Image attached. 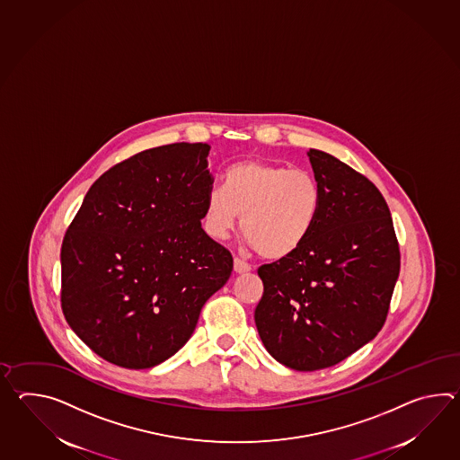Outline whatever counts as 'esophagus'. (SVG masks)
I'll use <instances>...</instances> for the list:
<instances>
[{
    "label": "esophagus",
    "mask_w": 460,
    "mask_h": 460,
    "mask_svg": "<svg viewBox=\"0 0 460 460\" xmlns=\"http://www.w3.org/2000/svg\"><path fill=\"white\" fill-rule=\"evenodd\" d=\"M249 270H251V266H249L245 261H243V259H237V257H235L234 272H237V274H245V272H249Z\"/></svg>",
    "instance_id": "esophagus-1"
}]
</instances>
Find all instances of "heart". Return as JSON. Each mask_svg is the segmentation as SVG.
I'll use <instances>...</instances> for the list:
<instances>
[{
  "mask_svg": "<svg viewBox=\"0 0 460 460\" xmlns=\"http://www.w3.org/2000/svg\"><path fill=\"white\" fill-rule=\"evenodd\" d=\"M322 193L305 170L247 160L226 170L225 188L205 198L206 233L225 241L241 219L249 244L267 259H284L305 243L317 221Z\"/></svg>",
  "mask_w": 460,
  "mask_h": 460,
  "instance_id": "heart-1",
  "label": "heart"
}]
</instances>
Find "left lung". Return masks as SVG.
<instances>
[{"instance_id": "obj_1", "label": "left lung", "mask_w": 460, "mask_h": 460, "mask_svg": "<svg viewBox=\"0 0 460 460\" xmlns=\"http://www.w3.org/2000/svg\"><path fill=\"white\" fill-rule=\"evenodd\" d=\"M322 203L305 243L259 267L255 327L296 371L333 367L378 335L399 276V245L378 188L335 156L310 150Z\"/></svg>"}]
</instances>
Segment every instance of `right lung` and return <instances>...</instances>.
<instances>
[{"instance_id": "1", "label": "right lung", "mask_w": 460, "mask_h": 460, "mask_svg": "<svg viewBox=\"0 0 460 460\" xmlns=\"http://www.w3.org/2000/svg\"><path fill=\"white\" fill-rule=\"evenodd\" d=\"M209 148L172 143L115 164L64 235V317L109 363L145 369L173 357L231 276L233 255L201 227Z\"/></svg>"}]
</instances>
